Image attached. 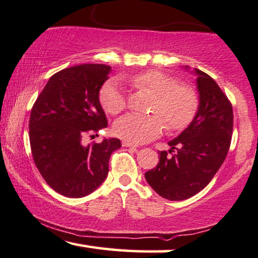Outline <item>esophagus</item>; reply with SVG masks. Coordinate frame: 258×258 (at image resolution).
Instances as JSON below:
<instances>
[{
    "label": "esophagus",
    "mask_w": 258,
    "mask_h": 258,
    "mask_svg": "<svg viewBox=\"0 0 258 258\" xmlns=\"http://www.w3.org/2000/svg\"><path fill=\"white\" fill-rule=\"evenodd\" d=\"M122 146L125 147V148H133V149H136V148H137L136 144H134L132 142H128V141H123Z\"/></svg>",
    "instance_id": "1"
}]
</instances>
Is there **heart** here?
Returning a JSON list of instances; mask_svg holds the SVG:
<instances>
[{
  "instance_id": "b5f03b06",
  "label": "heart",
  "mask_w": 258,
  "mask_h": 258,
  "mask_svg": "<svg viewBox=\"0 0 258 258\" xmlns=\"http://www.w3.org/2000/svg\"><path fill=\"white\" fill-rule=\"evenodd\" d=\"M129 82L140 90L155 96L150 107L151 116L125 115L114 124V133L119 139L134 144L156 139L163 133L167 123L170 132H181L195 118L199 110V95L195 89L179 84L176 77L158 70L136 74ZM100 102L108 114L116 115L126 107V97L118 81L110 80L101 88Z\"/></svg>"
}]
</instances>
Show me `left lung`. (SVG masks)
<instances>
[{
    "mask_svg": "<svg viewBox=\"0 0 258 258\" xmlns=\"http://www.w3.org/2000/svg\"><path fill=\"white\" fill-rule=\"evenodd\" d=\"M188 68V67H186ZM199 110L188 128L161 151L147 182L163 199L183 201L209 184L227 157L232 135V105L214 79L195 69Z\"/></svg>",
    "mask_w": 258,
    "mask_h": 258,
    "instance_id": "1",
    "label": "left lung"
}]
</instances>
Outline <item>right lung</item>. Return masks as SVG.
I'll use <instances>...</instances> for the list:
<instances>
[{
    "label": "right lung",
    "mask_w": 258,
    "mask_h": 258,
    "mask_svg": "<svg viewBox=\"0 0 258 258\" xmlns=\"http://www.w3.org/2000/svg\"><path fill=\"white\" fill-rule=\"evenodd\" d=\"M111 67L81 64L49 79L30 112L29 140L35 164L47 184L67 197H84L100 186L118 139L84 146L86 135L107 128L100 89ZM98 136V135H97Z\"/></svg>",
    "instance_id": "add662e5"
}]
</instances>
